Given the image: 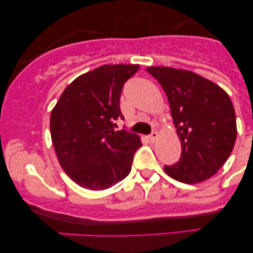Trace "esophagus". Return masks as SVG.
Instances as JSON below:
<instances>
[{
  "mask_svg": "<svg viewBox=\"0 0 253 253\" xmlns=\"http://www.w3.org/2000/svg\"><path fill=\"white\" fill-rule=\"evenodd\" d=\"M157 138H158V132H157V130H153V132L149 135V139L151 141H156Z\"/></svg>",
  "mask_w": 253,
  "mask_h": 253,
  "instance_id": "esophagus-1",
  "label": "esophagus"
}]
</instances>
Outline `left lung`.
Wrapping results in <instances>:
<instances>
[{
	"label": "left lung",
	"instance_id": "8db88e82",
	"mask_svg": "<svg viewBox=\"0 0 253 253\" xmlns=\"http://www.w3.org/2000/svg\"><path fill=\"white\" fill-rule=\"evenodd\" d=\"M169 100L182 145L179 161L164 170L176 181L194 184L211 178L227 161L237 138L236 113L227 92L191 71L150 66Z\"/></svg>",
	"mask_w": 253,
	"mask_h": 253
}]
</instances>
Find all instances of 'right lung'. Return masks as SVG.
<instances>
[{"label": "right lung", "mask_w": 253, "mask_h": 253, "mask_svg": "<svg viewBox=\"0 0 253 253\" xmlns=\"http://www.w3.org/2000/svg\"><path fill=\"white\" fill-rule=\"evenodd\" d=\"M139 65H102L66 86L51 113V138L60 167L74 182L90 190L108 189L129 173L140 138L115 130L124 119V84Z\"/></svg>", "instance_id": "obj_1"}]
</instances>
